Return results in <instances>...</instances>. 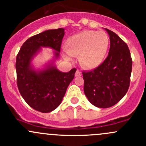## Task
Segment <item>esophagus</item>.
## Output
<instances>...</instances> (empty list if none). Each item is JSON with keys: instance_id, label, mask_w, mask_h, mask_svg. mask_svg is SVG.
<instances>
[{"instance_id": "34e87169", "label": "esophagus", "mask_w": 146, "mask_h": 146, "mask_svg": "<svg viewBox=\"0 0 146 146\" xmlns=\"http://www.w3.org/2000/svg\"><path fill=\"white\" fill-rule=\"evenodd\" d=\"M82 76V73H80V71L79 70H76V73H75V76L76 77H79V76Z\"/></svg>"}]
</instances>
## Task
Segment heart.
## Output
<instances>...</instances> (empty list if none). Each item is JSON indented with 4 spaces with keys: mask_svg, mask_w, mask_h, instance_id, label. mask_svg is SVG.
Instances as JSON below:
<instances>
[{
    "mask_svg": "<svg viewBox=\"0 0 146 146\" xmlns=\"http://www.w3.org/2000/svg\"><path fill=\"white\" fill-rule=\"evenodd\" d=\"M110 45V38L104 31L84 30L70 36L66 43V59L79 55L82 67L96 68L104 61Z\"/></svg>",
    "mask_w": 146,
    "mask_h": 146,
    "instance_id": "obj_1",
    "label": "heart"
}]
</instances>
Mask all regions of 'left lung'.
<instances>
[{
  "mask_svg": "<svg viewBox=\"0 0 146 146\" xmlns=\"http://www.w3.org/2000/svg\"><path fill=\"white\" fill-rule=\"evenodd\" d=\"M110 39L108 56L98 68L82 72L84 92L99 108L114 106L123 98L130 85L132 59L127 44L112 31L104 29Z\"/></svg>",
  "mask_w": 146,
  "mask_h": 146,
  "instance_id": "left-lung-1",
  "label": "left lung"
}]
</instances>
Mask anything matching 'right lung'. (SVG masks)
<instances>
[{
  "label": "right lung",
  "instance_id": "right-lung-1",
  "mask_svg": "<svg viewBox=\"0 0 146 146\" xmlns=\"http://www.w3.org/2000/svg\"><path fill=\"white\" fill-rule=\"evenodd\" d=\"M64 28L48 29L29 38L16 58L17 83L20 95L32 108L42 113L56 109L62 102L68 86L73 80L76 68L67 73L58 70L55 61L59 58ZM52 48L54 58L45 67L36 69L32 64L41 47Z\"/></svg>",
  "mask_w": 146,
  "mask_h": 146
}]
</instances>
